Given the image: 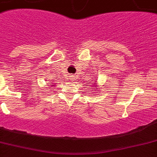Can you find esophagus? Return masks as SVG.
<instances>
[{"label": "esophagus", "instance_id": "1", "mask_svg": "<svg viewBox=\"0 0 157 157\" xmlns=\"http://www.w3.org/2000/svg\"><path fill=\"white\" fill-rule=\"evenodd\" d=\"M71 78H72V79H75V75H71Z\"/></svg>", "mask_w": 157, "mask_h": 157}]
</instances>
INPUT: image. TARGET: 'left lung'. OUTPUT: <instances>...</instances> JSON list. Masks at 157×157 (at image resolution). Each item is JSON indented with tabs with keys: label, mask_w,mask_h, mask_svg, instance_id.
<instances>
[{
	"label": "left lung",
	"mask_w": 157,
	"mask_h": 157,
	"mask_svg": "<svg viewBox=\"0 0 157 157\" xmlns=\"http://www.w3.org/2000/svg\"><path fill=\"white\" fill-rule=\"evenodd\" d=\"M95 89H96V88H95Z\"/></svg>",
	"instance_id": "left-lung-1"
}]
</instances>
